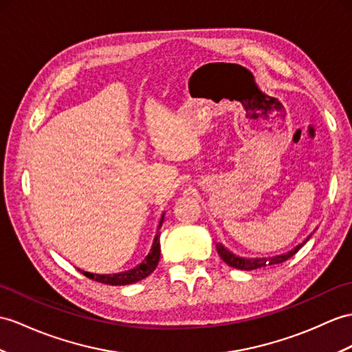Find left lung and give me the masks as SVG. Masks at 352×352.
Here are the masks:
<instances>
[{
    "label": "left lung",
    "instance_id": "obj_1",
    "mask_svg": "<svg viewBox=\"0 0 352 352\" xmlns=\"http://www.w3.org/2000/svg\"><path fill=\"white\" fill-rule=\"evenodd\" d=\"M311 236L307 237L305 242L297 245L294 250L288 251L287 254H280V255H275V256H265V258H245V256H239L233 252H230L227 248L222 246L221 243H217V251H218L221 258L224 260L230 265V267H234V269H239V270H255V269H260V267H265V265L279 264V263L287 261L294 254H297L300 248H302L307 241H309Z\"/></svg>",
    "mask_w": 352,
    "mask_h": 352
}]
</instances>
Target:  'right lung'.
Here are the masks:
<instances>
[{
	"label": "right lung",
	"instance_id": "add662e5",
	"mask_svg": "<svg viewBox=\"0 0 352 352\" xmlns=\"http://www.w3.org/2000/svg\"><path fill=\"white\" fill-rule=\"evenodd\" d=\"M162 221H164V213H162L157 236L153 239V243L151 248V252L148 254L146 258H144L139 265H135L134 269L121 272V273H115V275H96V273H89V272H83L80 270L85 276L101 282V284H107V285H128V284H134V282H139L149 276L151 273L155 270L160 261V254H161V248H160V228L162 226Z\"/></svg>",
	"mask_w": 352,
	"mask_h": 352
}]
</instances>
